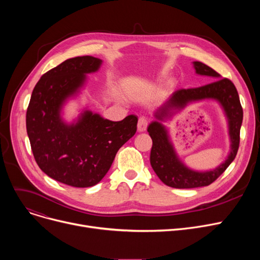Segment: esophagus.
<instances>
[{
    "label": "esophagus",
    "mask_w": 260,
    "mask_h": 260,
    "mask_svg": "<svg viewBox=\"0 0 260 260\" xmlns=\"http://www.w3.org/2000/svg\"><path fill=\"white\" fill-rule=\"evenodd\" d=\"M138 131L139 132H144L147 127V120L144 117H141L138 121Z\"/></svg>",
    "instance_id": "esophagus-1"
}]
</instances>
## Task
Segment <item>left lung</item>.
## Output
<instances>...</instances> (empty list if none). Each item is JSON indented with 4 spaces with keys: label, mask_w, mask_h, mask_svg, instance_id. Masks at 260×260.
I'll return each instance as SVG.
<instances>
[{
    "label": "left lung",
    "mask_w": 260,
    "mask_h": 260,
    "mask_svg": "<svg viewBox=\"0 0 260 260\" xmlns=\"http://www.w3.org/2000/svg\"><path fill=\"white\" fill-rule=\"evenodd\" d=\"M193 64L197 75L208 76L216 81L197 88L176 90L154 113L156 120L149 123L147 127L153 140L151 166L163 183L175 188H194L210 185L235 159L239 147L243 112L235 85L226 78L220 79V75L210 66L198 61L193 62ZM203 100L217 101L222 106L228 121L231 145L228 158L219 167L199 172L187 168L180 160L162 122L170 119L189 103Z\"/></svg>",
    "instance_id": "1"
}]
</instances>
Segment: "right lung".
Wrapping results in <instances>:
<instances>
[{
    "label": "right lung",
    "instance_id": "obj_1",
    "mask_svg": "<svg viewBox=\"0 0 260 260\" xmlns=\"http://www.w3.org/2000/svg\"><path fill=\"white\" fill-rule=\"evenodd\" d=\"M102 60L91 56L68 59L44 74L35 86L26 113V129L39 168L50 178L75 187L99 183L119 148L137 131L138 118L104 119L84 109L76 120L62 118L66 101L85 85L87 74Z\"/></svg>",
    "mask_w": 260,
    "mask_h": 260
}]
</instances>
